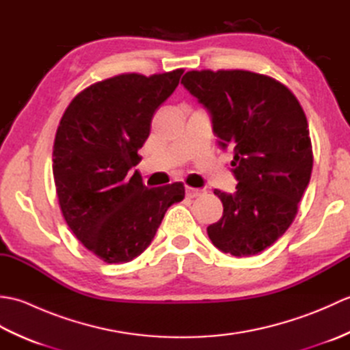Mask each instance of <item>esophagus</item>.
I'll return each mask as SVG.
<instances>
[{
	"label": "esophagus",
	"instance_id": "1",
	"mask_svg": "<svg viewBox=\"0 0 350 350\" xmlns=\"http://www.w3.org/2000/svg\"><path fill=\"white\" fill-rule=\"evenodd\" d=\"M202 194H204V189H198V188H191V187H187V197H189V198H196V197H200Z\"/></svg>",
	"mask_w": 350,
	"mask_h": 350
}]
</instances>
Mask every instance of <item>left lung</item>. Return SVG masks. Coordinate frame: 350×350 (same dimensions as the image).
<instances>
[{
    "label": "left lung",
    "instance_id": "obj_1",
    "mask_svg": "<svg viewBox=\"0 0 350 350\" xmlns=\"http://www.w3.org/2000/svg\"><path fill=\"white\" fill-rule=\"evenodd\" d=\"M182 84L209 111L221 148H233L236 191L215 189L222 218L212 243L234 257L254 256L286 233L307 189L313 150L306 113L271 77L248 70H191Z\"/></svg>",
    "mask_w": 350,
    "mask_h": 350
}]
</instances>
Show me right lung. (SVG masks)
<instances>
[{"label": "right lung", "instance_id": "right-lung-1", "mask_svg": "<svg viewBox=\"0 0 350 350\" xmlns=\"http://www.w3.org/2000/svg\"><path fill=\"white\" fill-rule=\"evenodd\" d=\"M183 69L124 73L87 87L64 111L52 152L63 217L72 233L107 263H126L152 243L163 215L185 197L183 183L146 188L131 168L150 133L154 111Z\"/></svg>", "mask_w": 350, "mask_h": 350}]
</instances>
